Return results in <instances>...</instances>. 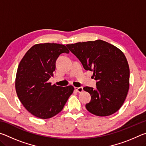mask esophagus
<instances>
[{"instance_id": "1", "label": "esophagus", "mask_w": 146, "mask_h": 146, "mask_svg": "<svg viewBox=\"0 0 146 146\" xmlns=\"http://www.w3.org/2000/svg\"><path fill=\"white\" fill-rule=\"evenodd\" d=\"M75 90L77 91L78 93H82L83 91V88L82 87H79V88H75Z\"/></svg>"}]
</instances>
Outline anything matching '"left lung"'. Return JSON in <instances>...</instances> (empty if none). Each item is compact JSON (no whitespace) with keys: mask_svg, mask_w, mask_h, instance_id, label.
Instances as JSON below:
<instances>
[{"mask_svg":"<svg viewBox=\"0 0 146 146\" xmlns=\"http://www.w3.org/2000/svg\"><path fill=\"white\" fill-rule=\"evenodd\" d=\"M83 65L93 71L97 88L84 87L91 99L86 108L92 114L106 117L119 110L129 88V68L120 49L102 40L67 44Z\"/></svg>","mask_w":146,"mask_h":146,"instance_id":"left-lung-1","label":"left lung"}]
</instances>
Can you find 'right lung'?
<instances>
[{"instance_id": "1", "label": "right lung", "mask_w": 146, "mask_h": 146, "mask_svg": "<svg viewBox=\"0 0 146 146\" xmlns=\"http://www.w3.org/2000/svg\"><path fill=\"white\" fill-rule=\"evenodd\" d=\"M69 53L60 44H37L27 51L17 69L15 89L24 107L35 117L47 119L60 113L73 93L72 86L60 87L48 80L53 76L61 53Z\"/></svg>"}]
</instances>
